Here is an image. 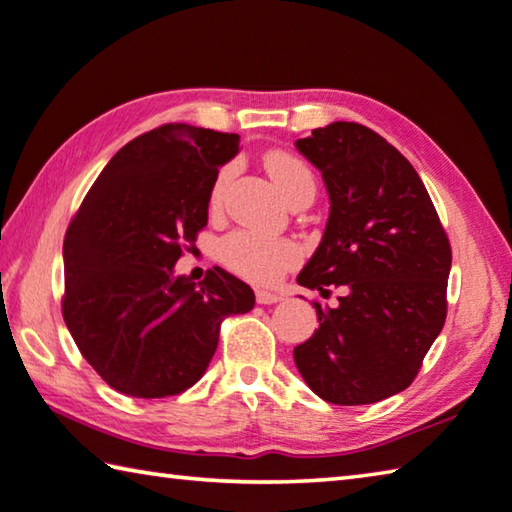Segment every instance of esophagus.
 <instances>
[{"instance_id":"1","label":"esophagus","mask_w":512,"mask_h":512,"mask_svg":"<svg viewBox=\"0 0 512 512\" xmlns=\"http://www.w3.org/2000/svg\"><path fill=\"white\" fill-rule=\"evenodd\" d=\"M255 300H257V304H277V302H282V295L273 293V291H257Z\"/></svg>"}]
</instances>
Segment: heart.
Here are the masks:
<instances>
[{"mask_svg":"<svg viewBox=\"0 0 512 512\" xmlns=\"http://www.w3.org/2000/svg\"><path fill=\"white\" fill-rule=\"evenodd\" d=\"M264 167L288 203L313 201L318 181L311 165L300 156L286 150H271L264 154ZM230 174L232 167L224 165L212 181L208 194V206L212 210H217L224 201ZM217 257L228 271L248 282L273 284L300 264L302 248L288 237H264L250 230H235L219 241Z\"/></svg>","mask_w":512,"mask_h":512,"instance_id":"heart-1","label":"heart"}]
</instances>
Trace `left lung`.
<instances>
[{"label": "left lung", "instance_id": "left-lung-1", "mask_svg": "<svg viewBox=\"0 0 512 512\" xmlns=\"http://www.w3.org/2000/svg\"><path fill=\"white\" fill-rule=\"evenodd\" d=\"M322 172L327 230L297 282L345 291L313 302L320 327L293 351L315 394L369 405L412 385L448 315L450 239L412 163L360 123H331L295 143Z\"/></svg>", "mask_w": 512, "mask_h": 512}]
</instances>
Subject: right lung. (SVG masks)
I'll use <instances>...</instances> for the list:
<instances>
[{"label":"right lung","mask_w":512,"mask_h":512,"mask_svg":"<svg viewBox=\"0 0 512 512\" xmlns=\"http://www.w3.org/2000/svg\"><path fill=\"white\" fill-rule=\"evenodd\" d=\"M239 136L167 123L120 147L64 235L62 318L82 356L116 392L176 396L203 376L228 315L253 288L224 268L199 284L172 277L208 226V194Z\"/></svg>","instance_id":"1"}]
</instances>
